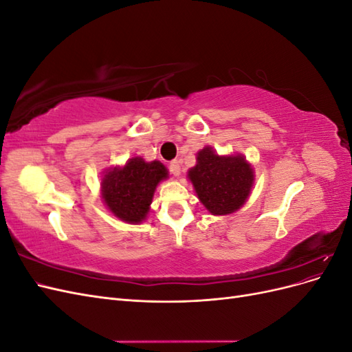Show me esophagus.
<instances>
[{"label":"esophagus","mask_w":352,"mask_h":352,"mask_svg":"<svg viewBox=\"0 0 352 352\" xmlns=\"http://www.w3.org/2000/svg\"><path fill=\"white\" fill-rule=\"evenodd\" d=\"M170 172H172L175 176L180 175V163L177 162V160H173V162L170 163Z\"/></svg>","instance_id":"1"}]
</instances>
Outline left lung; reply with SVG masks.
<instances>
[{
    "label": "left lung",
    "mask_w": 352,
    "mask_h": 352,
    "mask_svg": "<svg viewBox=\"0 0 352 352\" xmlns=\"http://www.w3.org/2000/svg\"><path fill=\"white\" fill-rule=\"evenodd\" d=\"M188 180L208 212L229 216L250 198L255 175L242 154L220 155L204 146L197 153V164L188 170Z\"/></svg>",
    "instance_id": "obj_1"
}]
</instances>
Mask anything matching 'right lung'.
Instances as JSON below:
<instances>
[{
    "label": "right lung",
    "mask_w": 352,
    "mask_h": 352,
    "mask_svg": "<svg viewBox=\"0 0 352 352\" xmlns=\"http://www.w3.org/2000/svg\"><path fill=\"white\" fill-rule=\"evenodd\" d=\"M168 177L167 167L157 162L132 157L123 166L104 170L101 198L111 214L131 225L142 223L151 208L160 182Z\"/></svg>",
    "instance_id": "1"
}]
</instances>
